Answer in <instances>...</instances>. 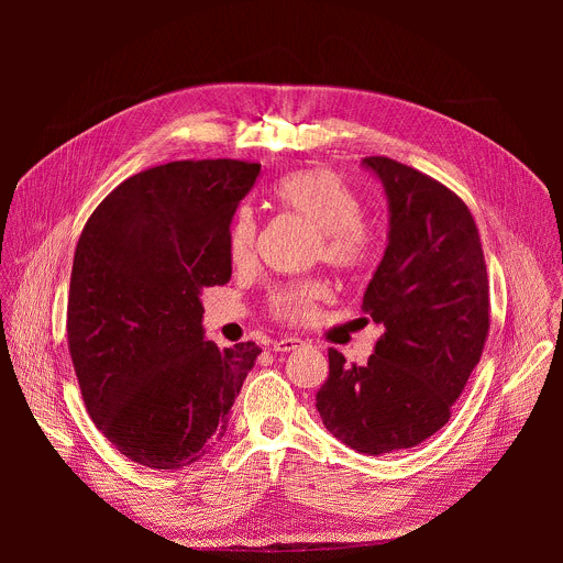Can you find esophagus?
Here are the masks:
<instances>
[{"label": "esophagus", "mask_w": 563, "mask_h": 563, "mask_svg": "<svg viewBox=\"0 0 563 563\" xmlns=\"http://www.w3.org/2000/svg\"><path fill=\"white\" fill-rule=\"evenodd\" d=\"M272 347H274V352H294V350L302 347V341H300V339H291V336H287V339H278V341H274V343H272Z\"/></svg>", "instance_id": "esophagus-1"}]
</instances>
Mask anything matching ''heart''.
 Returning a JSON list of instances; mask_svg holds the SVG:
<instances>
[{
    "instance_id": "b5f03b06",
    "label": "heart",
    "mask_w": 563,
    "mask_h": 563,
    "mask_svg": "<svg viewBox=\"0 0 563 563\" xmlns=\"http://www.w3.org/2000/svg\"><path fill=\"white\" fill-rule=\"evenodd\" d=\"M274 196L287 211H294L320 229L318 256L330 265L356 272L376 252V235L361 220L363 200L330 169H300L285 176ZM229 258L233 265H247L258 247V220L250 207H240L229 227ZM328 296L320 280H300L276 287L267 298V313L283 323L305 325L316 316L318 302Z\"/></svg>"
}]
</instances>
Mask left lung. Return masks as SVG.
Listing matches in <instances>:
<instances>
[{"mask_svg": "<svg viewBox=\"0 0 563 563\" xmlns=\"http://www.w3.org/2000/svg\"><path fill=\"white\" fill-rule=\"evenodd\" d=\"M363 165L389 202L387 247L361 305L383 334L365 365L330 350L316 410L345 445L378 456L450 421L488 339L490 285L478 229L454 191L385 155Z\"/></svg>", "mask_w": 563, "mask_h": 563, "instance_id": "8db88e82", "label": "left lung"}]
</instances>
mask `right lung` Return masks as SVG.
<instances>
[{
	"label": "right lung",
	"instance_id": "1",
	"mask_svg": "<svg viewBox=\"0 0 563 563\" xmlns=\"http://www.w3.org/2000/svg\"><path fill=\"white\" fill-rule=\"evenodd\" d=\"M258 174L227 157L151 167L118 185L77 240L68 352L93 423L140 465L207 456L263 352L205 341L200 302L231 278V218Z\"/></svg>",
	"mask_w": 563,
	"mask_h": 563
}]
</instances>
